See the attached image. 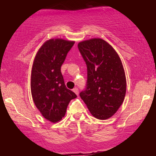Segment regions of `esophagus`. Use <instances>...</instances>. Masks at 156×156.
Masks as SVG:
<instances>
[{"instance_id":"1","label":"esophagus","mask_w":156,"mask_h":156,"mask_svg":"<svg viewBox=\"0 0 156 156\" xmlns=\"http://www.w3.org/2000/svg\"><path fill=\"white\" fill-rule=\"evenodd\" d=\"M73 92H74L75 93H76L77 95H78V93H79V92H78V89L77 88V87H75V88L73 89Z\"/></svg>"}]
</instances>
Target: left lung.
Instances as JSON below:
<instances>
[{"instance_id": "8db88e82", "label": "left lung", "mask_w": 156, "mask_h": 156, "mask_svg": "<svg viewBox=\"0 0 156 156\" xmlns=\"http://www.w3.org/2000/svg\"><path fill=\"white\" fill-rule=\"evenodd\" d=\"M78 48L87 67V85L80 97L94 117L108 119L122 104L126 92L120 58L102 39L83 41Z\"/></svg>"}]
</instances>
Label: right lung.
Segmentation results:
<instances>
[{"instance_id":"right-lung-1","label":"right lung","mask_w":156,"mask_h":156,"mask_svg":"<svg viewBox=\"0 0 156 156\" xmlns=\"http://www.w3.org/2000/svg\"><path fill=\"white\" fill-rule=\"evenodd\" d=\"M74 42L50 39L37 52L31 71V90L36 106L42 116L52 122L65 115L71 100L77 98L66 87L61 67Z\"/></svg>"}]
</instances>
